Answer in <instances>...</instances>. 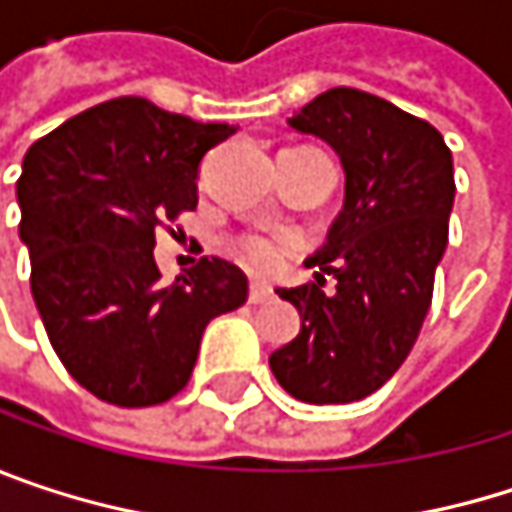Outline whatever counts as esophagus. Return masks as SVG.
Segmentation results:
<instances>
[{
	"mask_svg": "<svg viewBox=\"0 0 512 512\" xmlns=\"http://www.w3.org/2000/svg\"><path fill=\"white\" fill-rule=\"evenodd\" d=\"M272 299V290L263 284V281H252V287H249V302L252 305H263V302H269Z\"/></svg>",
	"mask_w": 512,
	"mask_h": 512,
	"instance_id": "1",
	"label": "esophagus"
}]
</instances>
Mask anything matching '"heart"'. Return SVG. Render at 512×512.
<instances>
[{
    "label": "heart",
    "instance_id": "b5f03b06",
    "mask_svg": "<svg viewBox=\"0 0 512 512\" xmlns=\"http://www.w3.org/2000/svg\"><path fill=\"white\" fill-rule=\"evenodd\" d=\"M240 255L255 269H272L281 260V243L269 237H243L240 240Z\"/></svg>",
    "mask_w": 512,
    "mask_h": 512
}]
</instances>
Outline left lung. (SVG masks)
Wrapping results in <instances>:
<instances>
[{
    "mask_svg": "<svg viewBox=\"0 0 512 512\" xmlns=\"http://www.w3.org/2000/svg\"><path fill=\"white\" fill-rule=\"evenodd\" d=\"M341 156L344 210L308 266L317 281L278 290L302 317L269 356L278 385L302 403H353L382 388L418 341L448 246L454 159L436 127L394 103L329 88L290 118ZM335 291H323L325 275Z\"/></svg>",
    "mask_w": 512,
    "mask_h": 512,
    "instance_id": "1",
    "label": "left lung"
}]
</instances>
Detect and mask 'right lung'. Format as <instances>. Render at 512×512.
I'll use <instances>...</instances> for the list:
<instances>
[{
    "instance_id": "right-lung-1",
    "label": "right lung",
    "mask_w": 512,
    "mask_h": 512,
    "mask_svg": "<svg viewBox=\"0 0 512 512\" xmlns=\"http://www.w3.org/2000/svg\"><path fill=\"white\" fill-rule=\"evenodd\" d=\"M145 97H115L64 121L23 159L20 237L52 350L94 397L139 409L186 388L201 335L249 299V278L201 257L162 284L154 231L198 207V165L234 136Z\"/></svg>"
}]
</instances>
